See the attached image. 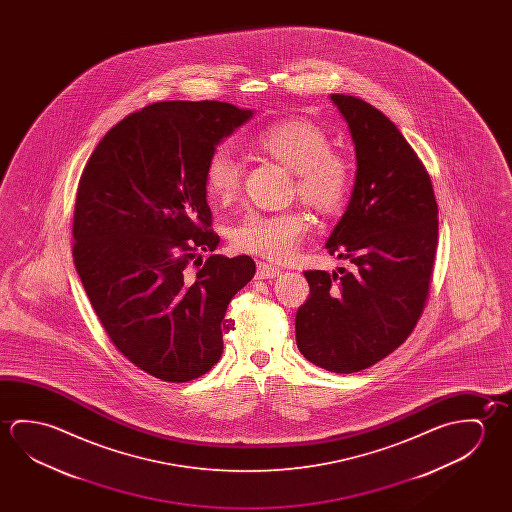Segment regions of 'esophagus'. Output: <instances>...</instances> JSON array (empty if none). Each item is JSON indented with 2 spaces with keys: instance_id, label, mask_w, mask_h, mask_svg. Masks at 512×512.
I'll return each mask as SVG.
<instances>
[{
  "instance_id": "1",
  "label": "esophagus",
  "mask_w": 512,
  "mask_h": 512,
  "mask_svg": "<svg viewBox=\"0 0 512 512\" xmlns=\"http://www.w3.org/2000/svg\"><path fill=\"white\" fill-rule=\"evenodd\" d=\"M280 275V269L277 266H271L268 262H259L257 264V278L264 280V278H275Z\"/></svg>"
}]
</instances>
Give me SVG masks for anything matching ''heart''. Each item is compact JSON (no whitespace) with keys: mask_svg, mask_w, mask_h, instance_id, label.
Masks as SVG:
<instances>
[{"mask_svg":"<svg viewBox=\"0 0 512 512\" xmlns=\"http://www.w3.org/2000/svg\"><path fill=\"white\" fill-rule=\"evenodd\" d=\"M250 146L294 173V193L316 212L330 216L343 209L352 169L341 153L332 151L330 137L318 125L285 119L253 135ZM203 176L210 198L228 203L241 189L243 168L230 151L219 148L207 160ZM307 232L309 221L302 210L250 212L232 230V244L241 252L287 260L298 252Z\"/></svg>","mask_w":512,"mask_h":512,"instance_id":"1","label":"heart"}]
</instances>
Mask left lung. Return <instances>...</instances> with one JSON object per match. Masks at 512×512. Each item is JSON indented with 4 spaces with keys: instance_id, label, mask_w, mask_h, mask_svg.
<instances>
[{
    "instance_id": "1",
    "label": "left lung",
    "mask_w": 512,
    "mask_h": 512,
    "mask_svg": "<svg viewBox=\"0 0 512 512\" xmlns=\"http://www.w3.org/2000/svg\"><path fill=\"white\" fill-rule=\"evenodd\" d=\"M330 100L350 128L357 173L327 250L355 271H305L310 294L296 312V344L319 368L355 373L393 353L416 327L439 221L427 169L393 121L361 98Z\"/></svg>"
}]
</instances>
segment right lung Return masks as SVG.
Segmentation results:
<instances>
[{
  "label": "right lung",
  "mask_w": 512,
  "mask_h": 512,
  "mask_svg": "<svg viewBox=\"0 0 512 512\" xmlns=\"http://www.w3.org/2000/svg\"><path fill=\"white\" fill-rule=\"evenodd\" d=\"M252 116L221 101L151 103L110 128L80 176L76 271L110 341L164 382L219 361L228 303L255 275L248 255L196 259L219 244L205 164Z\"/></svg>",
  "instance_id": "obj_1"
}]
</instances>
